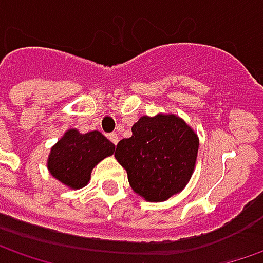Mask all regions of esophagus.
Masks as SVG:
<instances>
[{
	"mask_svg": "<svg viewBox=\"0 0 263 263\" xmlns=\"http://www.w3.org/2000/svg\"><path fill=\"white\" fill-rule=\"evenodd\" d=\"M108 139L114 143V145H117L118 143V136H117L116 133H111V135H108Z\"/></svg>",
	"mask_w": 263,
	"mask_h": 263,
	"instance_id": "1",
	"label": "esophagus"
}]
</instances>
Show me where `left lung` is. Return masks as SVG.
<instances>
[{
    "label": "left lung",
    "instance_id": "left-lung-1",
    "mask_svg": "<svg viewBox=\"0 0 263 263\" xmlns=\"http://www.w3.org/2000/svg\"><path fill=\"white\" fill-rule=\"evenodd\" d=\"M133 135L118 142L114 157L127 171L137 195L151 202L167 200L186 186L195 170L199 140L176 116L142 117Z\"/></svg>",
    "mask_w": 263,
    "mask_h": 263
}]
</instances>
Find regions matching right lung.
I'll return each mask as SVG.
<instances>
[{"mask_svg": "<svg viewBox=\"0 0 263 263\" xmlns=\"http://www.w3.org/2000/svg\"><path fill=\"white\" fill-rule=\"evenodd\" d=\"M114 149L116 145L101 132L95 130L82 135L77 130H68L51 149L48 168L51 174L66 186L80 189L87 184L96 164L112 155Z\"/></svg>", "mask_w": 263, "mask_h": 263, "instance_id": "add662e5", "label": "right lung"}]
</instances>
